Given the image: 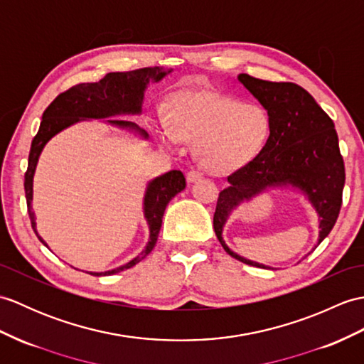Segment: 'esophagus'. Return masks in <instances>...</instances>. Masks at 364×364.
<instances>
[{
	"instance_id": "1",
	"label": "esophagus",
	"mask_w": 364,
	"mask_h": 364,
	"mask_svg": "<svg viewBox=\"0 0 364 364\" xmlns=\"http://www.w3.org/2000/svg\"><path fill=\"white\" fill-rule=\"evenodd\" d=\"M186 178H188L189 183L198 181V180L203 178V173L200 171H191V172H188V176H186Z\"/></svg>"
}]
</instances>
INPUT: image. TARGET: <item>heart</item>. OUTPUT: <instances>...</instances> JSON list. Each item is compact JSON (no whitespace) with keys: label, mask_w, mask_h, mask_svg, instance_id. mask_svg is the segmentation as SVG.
Here are the masks:
<instances>
[{"label":"heart","mask_w":364,"mask_h":364,"mask_svg":"<svg viewBox=\"0 0 364 364\" xmlns=\"http://www.w3.org/2000/svg\"><path fill=\"white\" fill-rule=\"evenodd\" d=\"M272 133V122L256 104L210 92H192L176 100L161 134L168 142L197 141L200 161L210 171H231L255 159Z\"/></svg>","instance_id":"b5f03b06"}]
</instances>
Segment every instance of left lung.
Segmentation results:
<instances>
[{"label":"left lung","mask_w":364,"mask_h":364,"mask_svg":"<svg viewBox=\"0 0 364 364\" xmlns=\"http://www.w3.org/2000/svg\"><path fill=\"white\" fill-rule=\"evenodd\" d=\"M239 82L267 109L272 133L260 154L228 176L218 193L214 231L231 257L257 268H272L228 248L222 232L232 210L269 188L299 189L319 217L323 242L336 222L343 203L344 161L335 124L309 91L291 82H268L239 74Z\"/></svg>","instance_id":"left-lung-1"}]
</instances>
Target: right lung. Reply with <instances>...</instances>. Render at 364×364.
<instances>
[{
  "mask_svg": "<svg viewBox=\"0 0 364 364\" xmlns=\"http://www.w3.org/2000/svg\"><path fill=\"white\" fill-rule=\"evenodd\" d=\"M171 71H164L163 68H141V70L127 71V73H108L104 79L96 83H79L70 90H66L62 95H58L49 107L45 109L43 119L40 122L38 133L32 139V146L29 151L28 171L24 173V192H26L28 213L32 223V230L37 234L41 243L45 240L40 237L36 228V215L32 210V183L33 173L38 163V156L41 150L46 146V142L62 132L66 127H70L82 119H105V117L121 116V114H139L144 91L147 88L150 80L159 82L164 75ZM108 124L121 127V129L132 130L138 133L141 138L147 139L149 134L146 130L132 121L122 119H108ZM186 188V178L181 171H171L161 176H156L147 186L146 196H144V217H146L150 237L146 250L139 256L127 262L125 265L109 269L105 273H90L92 276H107L124 272L127 268H132L146 257L154 250L158 240L159 230H161L163 215L166 206L168 205L176 193ZM46 245V243H45ZM48 247V245H46Z\"/></svg>",
  "mask_w": 364,
  "mask_h": 364,
  "instance_id": "1",
  "label": "right lung"
}]
</instances>
